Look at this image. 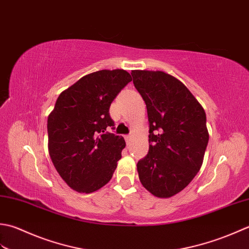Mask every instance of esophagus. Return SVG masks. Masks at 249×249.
Here are the masks:
<instances>
[{
	"label": "esophagus",
	"mask_w": 249,
	"mask_h": 249,
	"mask_svg": "<svg viewBox=\"0 0 249 249\" xmlns=\"http://www.w3.org/2000/svg\"><path fill=\"white\" fill-rule=\"evenodd\" d=\"M124 140H125L126 145H129L130 142H131V135H125V136H124Z\"/></svg>",
	"instance_id": "34e87169"
}]
</instances>
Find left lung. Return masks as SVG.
<instances>
[{"label": "left lung", "instance_id": "8db88e82", "mask_svg": "<svg viewBox=\"0 0 249 249\" xmlns=\"http://www.w3.org/2000/svg\"><path fill=\"white\" fill-rule=\"evenodd\" d=\"M131 75L149 121L148 154L136 164L140 180L151 195L173 196L200 171L209 143L205 111L174 76L140 70Z\"/></svg>", "mask_w": 249, "mask_h": 249}]
</instances>
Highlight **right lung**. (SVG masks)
<instances>
[{
    "instance_id": "add662e5",
    "label": "right lung",
    "mask_w": 249,
    "mask_h": 249,
    "mask_svg": "<svg viewBox=\"0 0 249 249\" xmlns=\"http://www.w3.org/2000/svg\"><path fill=\"white\" fill-rule=\"evenodd\" d=\"M132 80L124 70L84 76L59 95L48 116V150L59 175L71 188L90 194L110 180L125 142L115 129L110 104Z\"/></svg>"
}]
</instances>
